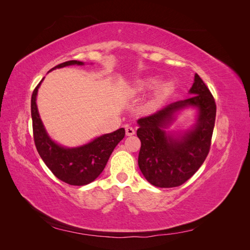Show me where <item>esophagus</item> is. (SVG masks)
Returning <instances> with one entry per match:
<instances>
[{
    "label": "esophagus",
    "mask_w": 250,
    "mask_h": 250,
    "mask_svg": "<svg viewBox=\"0 0 250 250\" xmlns=\"http://www.w3.org/2000/svg\"><path fill=\"white\" fill-rule=\"evenodd\" d=\"M125 130H126V135H128V137H130V135H133L135 133L134 129L130 126H127Z\"/></svg>",
    "instance_id": "34e87169"
}]
</instances>
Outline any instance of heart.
<instances>
[{
	"instance_id": "obj_1",
	"label": "heart",
	"mask_w": 250,
	"mask_h": 250,
	"mask_svg": "<svg viewBox=\"0 0 250 250\" xmlns=\"http://www.w3.org/2000/svg\"><path fill=\"white\" fill-rule=\"evenodd\" d=\"M155 80L153 79H150L148 80V82L146 83V86L147 87H152L154 85ZM173 89V85L172 83L170 82H164L162 84H160L156 88V96H157V99H163V98L167 97Z\"/></svg>"
}]
</instances>
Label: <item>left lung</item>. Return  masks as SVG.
<instances>
[{
    "label": "left lung",
    "instance_id": "left-lung-1",
    "mask_svg": "<svg viewBox=\"0 0 250 250\" xmlns=\"http://www.w3.org/2000/svg\"><path fill=\"white\" fill-rule=\"evenodd\" d=\"M188 99L168 104L156 112L138 120L141 140L139 167L151 185L174 188L185 184L201 167L209 152L216 103L202 79L195 74ZM199 109L198 122L191 131L174 137L164 129L175 113L187 107Z\"/></svg>",
    "mask_w": 250,
    "mask_h": 250
}]
</instances>
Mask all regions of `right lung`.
Listing matches in <instances>:
<instances>
[{"label":"right lung","instance_id":"add662e5","mask_svg":"<svg viewBox=\"0 0 250 250\" xmlns=\"http://www.w3.org/2000/svg\"><path fill=\"white\" fill-rule=\"evenodd\" d=\"M73 64L82 65L83 62L70 60L54 66L51 71ZM42 81L34 88L31 97L33 139L37 152L58 179L71 186H85L102 173L113 149L125 137V129L120 128L76 148H65L58 145L50 139L37 110L36 95Z\"/></svg>","mask_w":250,"mask_h":250}]
</instances>
